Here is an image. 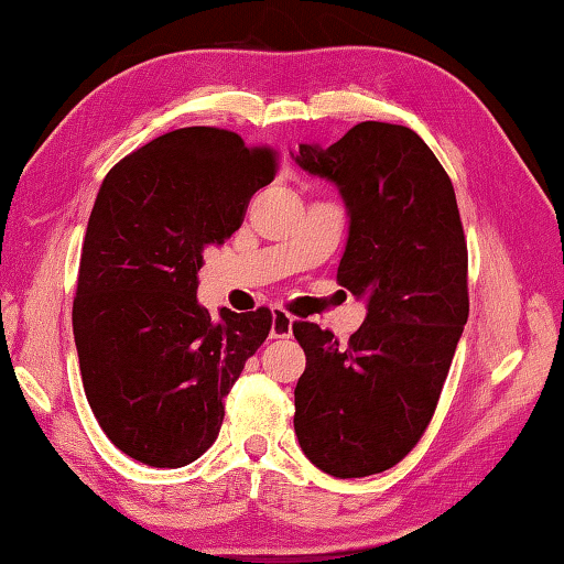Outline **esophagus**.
Returning a JSON list of instances; mask_svg holds the SVG:
<instances>
[{
	"label": "esophagus",
	"instance_id": "1",
	"mask_svg": "<svg viewBox=\"0 0 564 564\" xmlns=\"http://www.w3.org/2000/svg\"><path fill=\"white\" fill-rule=\"evenodd\" d=\"M290 336H292V316L278 306V310L272 312L270 338H290Z\"/></svg>",
	"mask_w": 564,
	"mask_h": 564
}]
</instances>
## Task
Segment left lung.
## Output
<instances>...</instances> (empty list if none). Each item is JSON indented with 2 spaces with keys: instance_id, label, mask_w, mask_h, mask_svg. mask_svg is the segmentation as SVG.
I'll use <instances>...</instances> for the list:
<instances>
[{
  "instance_id": "left-lung-1",
  "label": "left lung",
  "mask_w": 564,
  "mask_h": 564,
  "mask_svg": "<svg viewBox=\"0 0 564 564\" xmlns=\"http://www.w3.org/2000/svg\"><path fill=\"white\" fill-rule=\"evenodd\" d=\"M296 162L334 182L350 226L336 280L368 296L348 344L294 322L306 354L294 388L302 452L338 479L395 466L432 420L469 318V252L452 178L410 127L360 122Z\"/></svg>"
}]
</instances>
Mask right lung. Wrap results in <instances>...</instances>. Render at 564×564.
Here are the masks:
<instances>
[{"mask_svg":"<svg viewBox=\"0 0 564 564\" xmlns=\"http://www.w3.org/2000/svg\"><path fill=\"white\" fill-rule=\"evenodd\" d=\"M278 152L182 127L117 162L85 230L73 334L85 398L117 449L178 469L216 442L226 398L272 312L214 318L196 302L204 250L242 226Z\"/></svg>","mask_w":564,"mask_h":564,"instance_id":"add662e5","label":"right lung"}]
</instances>
